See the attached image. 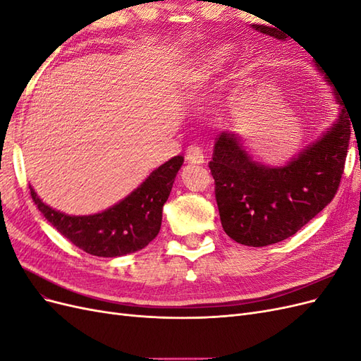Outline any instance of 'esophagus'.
I'll return each mask as SVG.
<instances>
[{
  "instance_id": "obj_1",
  "label": "esophagus",
  "mask_w": 361,
  "mask_h": 361,
  "mask_svg": "<svg viewBox=\"0 0 361 361\" xmlns=\"http://www.w3.org/2000/svg\"><path fill=\"white\" fill-rule=\"evenodd\" d=\"M187 161L191 164H203L204 162V155H203V150L199 146H190L187 149Z\"/></svg>"
}]
</instances>
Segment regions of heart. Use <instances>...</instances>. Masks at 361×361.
<instances>
[{
  "instance_id": "1",
  "label": "heart",
  "mask_w": 361,
  "mask_h": 361,
  "mask_svg": "<svg viewBox=\"0 0 361 361\" xmlns=\"http://www.w3.org/2000/svg\"><path fill=\"white\" fill-rule=\"evenodd\" d=\"M226 59H227V52L226 51H215V52H212L209 57L203 60L202 66H200V71L197 73V78L199 80H207V78H209V76H212L218 71V68L221 66Z\"/></svg>"
}]
</instances>
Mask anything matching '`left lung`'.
I'll use <instances>...</instances> for the list:
<instances>
[{
    "instance_id": "8db88e82",
    "label": "left lung",
    "mask_w": 361,
    "mask_h": 361,
    "mask_svg": "<svg viewBox=\"0 0 361 361\" xmlns=\"http://www.w3.org/2000/svg\"><path fill=\"white\" fill-rule=\"evenodd\" d=\"M253 28L283 39L267 25ZM324 76L331 84L329 75ZM333 93L342 106L336 123L281 167L255 161L233 133L226 130L215 138L209 169L220 220L233 241L248 247L280 243L297 233L333 200L351 138L346 105L337 89Z\"/></svg>"
}]
</instances>
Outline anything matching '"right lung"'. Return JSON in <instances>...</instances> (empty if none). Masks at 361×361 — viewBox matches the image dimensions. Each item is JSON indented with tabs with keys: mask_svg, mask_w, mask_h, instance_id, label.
Listing matches in <instances>:
<instances>
[{
	"mask_svg": "<svg viewBox=\"0 0 361 361\" xmlns=\"http://www.w3.org/2000/svg\"><path fill=\"white\" fill-rule=\"evenodd\" d=\"M183 157H174L108 209L93 215H66L43 203L30 187L32 202L43 216L82 251L99 257H117L145 248L159 233L162 206L167 202Z\"/></svg>",
	"mask_w": 361,
	"mask_h": 361,
	"instance_id": "1",
	"label": "right lung"
}]
</instances>
